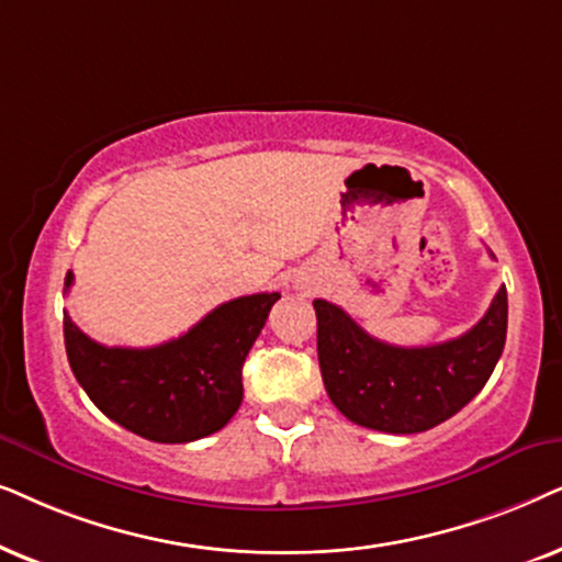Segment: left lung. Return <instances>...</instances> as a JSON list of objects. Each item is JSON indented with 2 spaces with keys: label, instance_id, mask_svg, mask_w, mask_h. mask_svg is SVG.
I'll use <instances>...</instances> for the list:
<instances>
[{
  "label": "left lung",
  "instance_id": "8db88e82",
  "mask_svg": "<svg viewBox=\"0 0 562 562\" xmlns=\"http://www.w3.org/2000/svg\"><path fill=\"white\" fill-rule=\"evenodd\" d=\"M313 308L328 398L349 422L387 434L426 431L458 414L488 383L506 341V288L470 331L431 347L380 341L321 297Z\"/></svg>",
  "mask_w": 562,
  "mask_h": 562
}]
</instances>
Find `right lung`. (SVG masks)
<instances>
[{"label": "right lung", "mask_w": 562, "mask_h": 562, "mask_svg": "<svg viewBox=\"0 0 562 562\" xmlns=\"http://www.w3.org/2000/svg\"><path fill=\"white\" fill-rule=\"evenodd\" d=\"M74 274H66V290ZM280 293L228 301L179 339L159 347H104L64 311L74 378L112 422L161 445H182L223 429L244 398L241 368Z\"/></svg>", "instance_id": "right-lung-1"}]
</instances>
